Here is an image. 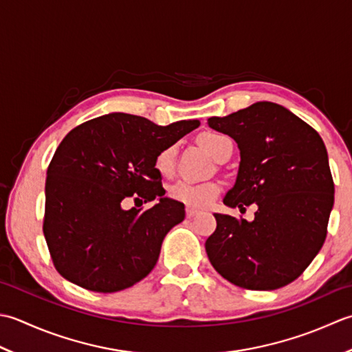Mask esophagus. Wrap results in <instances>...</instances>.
Here are the masks:
<instances>
[{"label": "esophagus", "mask_w": 352, "mask_h": 352, "mask_svg": "<svg viewBox=\"0 0 352 352\" xmlns=\"http://www.w3.org/2000/svg\"><path fill=\"white\" fill-rule=\"evenodd\" d=\"M196 214H197V210H195V208H191V206H186V217L191 219V217H195Z\"/></svg>", "instance_id": "1"}]
</instances>
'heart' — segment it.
<instances>
[{
    "label": "heart",
    "mask_w": 352,
    "mask_h": 352,
    "mask_svg": "<svg viewBox=\"0 0 352 352\" xmlns=\"http://www.w3.org/2000/svg\"><path fill=\"white\" fill-rule=\"evenodd\" d=\"M229 141L225 135L220 133H204L200 136L202 144L208 153L217 157L223 150L225 142ZM175 147H166L156 155L155 167L162 176H170L175 170ZM170 196L191 208H205L211 205L220 192V184L214 181L206 182H191V181H177L168 188Z\"/></svg>",
    "instance_id": "1"
}]
</instances>
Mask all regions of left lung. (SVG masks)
<instances>
[{
  "mask_svg": "<svg viewBox=\"0 0 352 352\" xmlns=\"http://www.w3.org/2000/svg\"><path fill=\"white\" fill-rule=\"evenodd\" d=\"M208 126L236 142L240 166L229 208L255 204L248 221L214 214L205 249L219 274L243 289L275 290L319 254L334 205V182L319 133L284 106L256 102Z\"/></svg>",
  "mask_w": 352,
  "mask_h": 352,
  "instance_id": "8db88e82",
  "label": "left lung"
}]
</instances>
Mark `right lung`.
Here are the masks:
<instances>
[{"label":"right lung","instance_id":"1","mask_svg":"<svg viewBox=\"0 0 352 352\" xmlns=\"http://www.w3.org/2000/svg\"><path fill=\"white\" fill-rule=\"evenodd\" d=\"M200 126H157L112 112L73 129L47 170L44 235L59 274L92 292L124 290L146 278L162 240L185 219V205L166 196L156 155ZM129 197L155 201L124 210Z\"/></svg>","mask_w":352,"mask_h":352}]
</instances>
